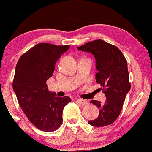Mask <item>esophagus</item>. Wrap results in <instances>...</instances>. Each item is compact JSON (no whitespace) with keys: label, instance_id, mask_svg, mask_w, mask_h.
<instances>
[{"label":"esophagus","instance_id":"esophagus-1","mask_svg":"<svg viewBox=\"0 0 152 152\" xmlns=\"http://www.w3.org/2000/svg\"><path fill=\"white\" fill-rule=\"evenodd\" d=\"M77 102L78 103H80V104L82 105H87L88 104V102L87 100H85V99H77Z\"/></svg>","mask_w":152,"mask_h":152}]
</instances>
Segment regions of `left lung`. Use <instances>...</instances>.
<instances>
[{"instance_id": "1", "label": "left lung", "mask_w": 152, "mask_h": 152, "mask_svg": "<svg viewBox=\"0 0 152 152\" xmlns=\"http://www.w3.org/2000/svg\"><path fill=\"white\" fill-rule=\"evenodd\" d=\"M77 49L94 56L98 70L95 75L96 81L105 88L104 93L106 97L104 103L90 101L98 107L99 114L88 123L94 127L111 124L121 113L125 96L130 89L126 59L118 48L102 39L87 43Z\"/></svg>"}]
</instances>
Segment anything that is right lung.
Returning <instances> with one entry per match:
<instances>
[{"label": "right lung", "mask_w": 152, "mask_h": 152, "mask_svg": "<svg viewBox=\"0 0 152 152\" xmlns=\"http://www.w3.org/2000/svg\"><path fill=\"white\" fill-rule=\"evenodd\" d=\"M70 47L41 43L24 53L17 63L13 90L27 118L40 130H58L63 122V108L71 101L67 96H57L46 85L56 62Z\"/></svg>", "instance_id": "right-lung-1"}]
</instances>
